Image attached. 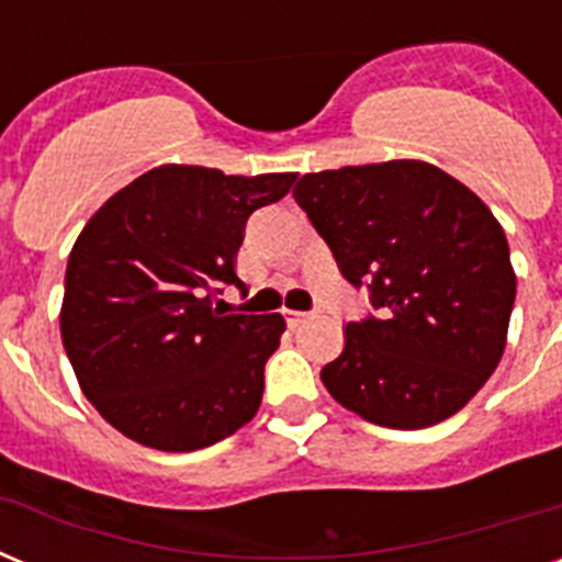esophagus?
<instances>
[{"label":"esophagus","mask_w":562,"mask_h":562,"mask_svg":"<svg viewBox=\"0 0 562 562\" xmlns=\"http://www.w3.org/2000/svg\"><path fill=\"white\" fill-rule=\"evenodd\" d=\"M284 317H286V326H290V329H297V326L304 324L310 315H306V312H297V310H286Z\"/></svg>","instance_id":"esophagus-1"}]
</instances>
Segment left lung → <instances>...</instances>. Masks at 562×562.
<instances>
[{"instance_id": "obj_1", "label": "left lung", "mask_w": 562, "mask_h": 562, "mask_svg": "<svg viewBox=\"0 0 562 562\" xmlns=\"http://www.w3.org/2000/svg\"><path fill=\"white\" fill-rule=\"evenodd\" d=\"M374 315L346 324L321 369L342 408L394 430L430 428L473 400L506 346L509 245L493 211L430 162L304 173L292 191Z\"/></svg>"}]
</instances>
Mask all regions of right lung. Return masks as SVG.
<instances>
[{
    "label": "right lung",
    "mask_w": 562,
    "mask_h": 562,
    "mask_svg": "<svg viewBox=\"0 0 562 562\" xmlns=\"http://www.w3.org/2000/svg\"><path fill=\"white\" fill-rule=\"evenodd\" d=\"M295 177L160 166L87 222L67 261L61 340L87 400L123 436L188 453L256 416L284 317L225 315L213 297L247 292L233 267L247 220Z\"/></svg>",
    "instance_id": "1"
}]
</instances>
